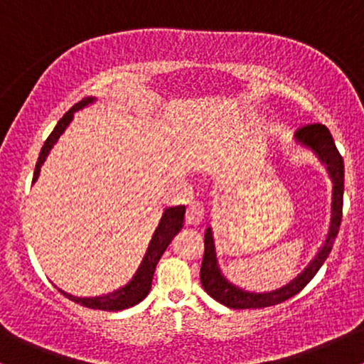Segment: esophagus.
Listing matches in <instances>:
<instances>
[{
	"mask_svg": "<svg viewBox=\"0 0 364 364\" xmlns=\"http://www.w3.org/2000/svg\"><path fill=\"white\" fill-rule=\"evenodd\" d=\"M205 217V207L200 202H193L186 210V224L188 225H198Z\"/></svg>",
	"mask_w": 364,
	"mask_h": 364,
	"instance_id": "esophagus-1",
	"label": "esophagus"
}]
</instances>
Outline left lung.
Masks as SVG:
<instances>
[{
    "instance_id": "8db88e82",
    "label": "left lung",
    "mask_w": 364,
    "mask_h": 364,
    "mask_svg": "<svg viewBox=\"0 0 364 364\" xmlns=\"http://www.w3.org/2000/svg\"><path fill=\"white\" fill-rule=\"evenodd\" d=\"M294 139L299 145L310 149L320 159L321 164L327 168L328 178L332 181V203H330V224L327 237H325L323 245L320 246L315 258L291 282H287L286 286L279 287L275 291L253 292L241 289V287L235 286V284L229 282L224 277L219 262H217L214 232H212V228H207L205 240H203V243H205V253H203L202 269H200V281H202L203 289H205L210 298H214L215 301L224 304V306L232 308V310L274 306V304L287 301L292 296L298 294L315 277L320 267L327 260L330 250L333 246V241H336L337 232H339V225L342 220V195H344V161H342L339 150H337L336 144H333L332 135H330L328 128L325 124L315 123L299 128L296 132Z\"/></svg>"
}]
</instances>
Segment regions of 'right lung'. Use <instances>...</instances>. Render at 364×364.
<instances>
[{"label":"right lung","instance_id":"obj_1","mask_svg":"<svg viewBox=\"0 0 364 364\" xmlns=\"http://www.w3.org/2000/svg\"><path fill=\"white\" fill-rule=\"evenodd\" d=\"M94 102H95V97H92V95L90 97H85L83 101L75 104L72 109L58 121V124L54 127L51 135L48 136V140L44 141L43 149H41L32 183L37 181V178H39V173H41V166L44 164L46 157L49 156V152H51V149L54 147V144H56L58 139L65 133V129L68 128V124L72 123L75 112L83 109V107H87L89 104H94ZM183 223H185V205L166 208L164 214L161 217V220H159L157 229L154 231V236L152 240H150L149 248L147 252H145V257L140 263L139 270H136L135 275H133L132 281L124 284V286L119 287V289L112 291L109 294L95 296V298H78V296L68 294V292L60 289V287H58V291L77 304H82V306L85 308H92V310L119 311V310H127L129 306H135V304L144 301L145 296L150 292L157 263L161 260L162 253L166 252V248H168L171 241H173V237L183 229Z\"/></svg>","mask_w":364,"mask_h":364}]
</instances>
